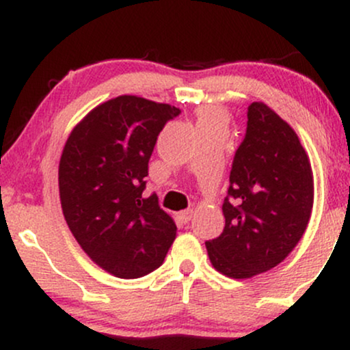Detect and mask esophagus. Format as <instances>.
<instances>
[{"mask_svg": "<svg viewBox=\"0 0 350 350\" xmlns=\"http://www.w3.org/2000/svg\"><path fill=\"white\" fill-rule=\"evenodd\" d=\"M192 215H194V211H191V208H187V211H180L178 214V219L180 220V222L187 224L189 220L192 219Z\"/></svg>", "mask_w": 350, "mask_h": 350, "instance_id": "1", "label": "esophagus"}]
</instances>
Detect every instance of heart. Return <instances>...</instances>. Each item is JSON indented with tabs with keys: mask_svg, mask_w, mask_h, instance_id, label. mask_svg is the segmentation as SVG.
Wrapping results in <instances>:
<instances>
[{
	"mask_svg": "<svg viewBox=\"0 0 350 350\" xmlns=\"http://www.w3.org/2000/svg\"><path fill=\"white\" fill-rule=\"evenodd\" d=\"M198 115V128L204 130V128H227L228 115L222 107L212 105V103H206L200 105L196 111Z\"/></svg>",
	"mask_w": 350,
	"mask_h": 350,
	"instance_id": "1",
	"label": "heart"
}]
</instances>
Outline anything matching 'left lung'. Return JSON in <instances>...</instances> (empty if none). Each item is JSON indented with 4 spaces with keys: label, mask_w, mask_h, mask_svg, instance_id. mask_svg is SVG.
<instances>
[{
    "label": "left lung",
    "mask_w": 350,
    "mask_h": 350,
    "mask_svg": "<svg viewBox=\"0 0 350 350\" xmlns=\"http://www.w3.org/2000/svg\"><path fill=\"white\" fill-rule=\"evenodd\" d=\"M235 152L222 206L226 227L206 242L212 267L247 280L280 265L306 230L314 202L311 163L298 135L278 113L253 102Z\"/></svg>",
    "instance_id": "8db88e82"
}]
</instances>
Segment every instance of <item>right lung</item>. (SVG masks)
<instances>
[{
	"instance_id": "obj_1",
	"label": "right lung",
	"mask_w": 350,
	"mask_h": 350,
	"mask_svg": "<svg viewBox=\"0 0 350 350\" xmlns=\"http://www.w3.org/2000/svg\"><path fill=\"white\" fill-rule=\"evenodd\" d=\"M179 113L170 103L120 95L88 111L64 144L59 196L66 222L88 258L116 278L161 267L176 239L172 217L143 191L159 131Z\"/></svg>"
}]
</instances>
